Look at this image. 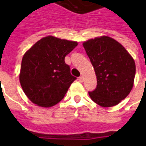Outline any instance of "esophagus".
<instances>
[{"instance_id": "1", "label": "esophagus", "mask_w": 146, "mask_h": 146, "mask_svg": "<svg viewBox=\"0 0 146 146\" xmlns=\"http://www.w3.org/2000/svg\"><path fill=\"white\" fill-rule=\"evenodd\" d=\"M79 81L84 82V77H83V76H80V77H79Z\"/></svg>"}]
</instances>
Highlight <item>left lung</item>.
Returning <instances> with one entry per match:
<instances>
[{"label": "left lung", "instance_id": "8db88e82", "mask_svg": "<svg viewBox=\"0 0 146 146\" xmlns=\"http://www.w3.org/2000/svg\"><path fill=\"white\" fill-rule=\"evenodd\" d=\"M83 45L97 76V87L88 92L91 99L103 107L119 104L133 86L136 65L132 56L108 36L91 39Z\"/></svg>", "mask_w": 146, "mask_h": 146}]
</instances>
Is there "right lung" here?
<instances>
[{
    "mask_svg": "<svg viewBox=\"0 0 146 146\" xmlns=\"http://www.w3.org/2000/svg\"><path fill=\"white\" fill-rule=\"evenodd\" d=\"M76 46V41L48 36L37 41L24 54L19 80L23 92L33 103L50 107L64 98L76 80L71 76L65 57Z\"/></svg>",
    "mask_w": 146,
    "mask_h": 146,
    "instance_id": "obj_1",
    "label": "right lung"
}]
</instances>
